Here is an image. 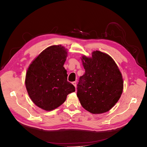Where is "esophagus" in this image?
I'll use <instances>...</instances> for the list:
<instances>
[{
  "instance_id": "34e87169",
  "label": "esophagus",
  "mask_w": 147,
  "mask_h": 147,
  "mask_svg": "<svg viewBox=\"0 0 147 147\" xmlns=\"http://www.w3.org/2000/svg\"><path fill=\"white\" fill-rule=\"evenodd\" d=\"M72 84H74V86L75 87V88H76V86H77V83H76V82H72Z\"/></svg>"
}]
</instances>
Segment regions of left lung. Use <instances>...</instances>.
Wrapping results in <instances>:
<instances>
[{"mask_svg": "<svg viewBox=\"0 0 147 147\" xmlns=\"http://www.w3.org/2000/svg\"><path fill=\"white\" fill-rule=\"evenodd\" d=\"M85 73L77 84V97L83 107L93 114L108 112L123 90L122 75L109 55L99 51L81 58Z\"/></svg>", "mask_w": 147, "mask_h": 147, "instance_id": "1", "label": "left lung"}]
</instances>
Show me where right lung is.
<instances>
[{
	"instance_id": "obj_1",
	"label": "right lung",
	"mask_w": 147,
	"mask_h": 147,
	"mask_svg": "<svg viewBox=\"0 0 147 147\" xmlns=\"http://www.w3.org/2000/svg\"><path fill=\"white\" fill-rule=\"evenodd\" d=\"M67 56V49L53 45L44 50L30 64L25 84L34 103L40 109L51 111L63 104L67 96L75 91L67 82L63 67Z\"/></svg>"
}]
</instances>
